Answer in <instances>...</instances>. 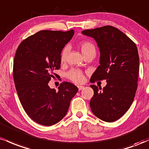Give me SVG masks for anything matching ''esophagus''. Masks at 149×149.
Wrapping results in <instances>:
<instances>
[{
	"mask_svg": "<svg viewBox=\"0 0 149 149\" xmlns=\"http://www.w3.org/2000/svg\"><path fill=\"white\" fill-rule=\"evenodd\" d=\"M77 87H78V89H79V91H81V90H82L83 88H84V86H81V85H79V86H78Z\"/></svg>",
	"mask_w": 149,
	"mask_h": 149,
	"instance_id": "1",
	"label": "esophagus"
}]
</instances>
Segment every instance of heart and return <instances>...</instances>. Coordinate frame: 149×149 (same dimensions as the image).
Here are the masks:
<instances>
[{
  "instance_id": "b5f03b06",
  "label": "heart",
  "mask_w": 149,
  "mask_h": 149,
  "mask_svg": "<svg viewBox=\"0 0 149 149\" xmlns=\"http://www.w3.org/2000/svg\"><path fill=\"white\" fill-rule=\"evenodd\" d=\"M80 47L82 53L87 52L91 50H95L94 46L91 43L88 42V41H83L80 43ZM68 48L65 47L63 49L61 54V61L62 63L65 61L67 55H68ZM66 77L68 79L72 81L74 83H80L83 81L84 79V74L81 70L78 69H72L68 72L66 74Z\"/></svg>"
}]
</instances>
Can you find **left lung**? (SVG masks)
Returning <instances> with one entry per match:
<instances>
[{
  "label": "left lung",
  "instance_id": "1",
  "mask_svg": "<svg viewBox=\"0 0 149 149\" xmlns=\"http://www.w3.org/2000/svg\"><path fill=\"white\" fill-rule=\"evenodd\" d=\"M96 41L100 51V65L91 76L92 81L106 79L105 87L91 85L93 96L90 101L92 113L105 122L112 123L128 111L137 88L139 58L136 44L112 26L81 31Z\"/></svg>",
  "mask_w": 149,
  "mask_h": 149
}]
</instances>
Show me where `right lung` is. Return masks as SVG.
<instances>
[{
  "instance_id": "obj_1",
  "label": "right lung",
  "mask_w": 149,
  "mask_h": 149,
  "mask_svg": "<svg viewBox=\"0 0 149 149\" xmlns=\"http://www.w3.org/2000/svg\"><path fill=\"white\" fill-rule=\"evenodd\" d=\"M74 30H42L18 46L13 63V78L23 108L31 120L51 126L65 116L70 101L78 91L73 84L63 82L58 91L48 82L61 68V54Z\"/></svg>"
}]
</instances>
